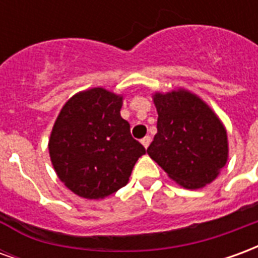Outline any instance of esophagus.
Wrapping results in <instances>:
<instances>
[{
	"label": "esophagus",
	"instance_id": "34e87169",
	"mask_svg": "<svg viewBox=\"0 0 258 258\" xmlns=\"http://www.w3.org/2000/svg\"><path fill=\"white\" fill-rule=\"evenodd\" d=\"M141 144L144 145V148H148V146L151 145V137H149V135H146L145 138H142V140H141Z\"/></svg>",
	"mask_w": 258,
	"mask_h": 258
}]
</instances>
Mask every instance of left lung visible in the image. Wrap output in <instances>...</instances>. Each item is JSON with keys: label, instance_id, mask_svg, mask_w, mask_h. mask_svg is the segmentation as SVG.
<instances>
[{"label": "left lung", "instance_id": "obj_1", "mask_svg": "<svg viewBox=\"0 0 258 258\" xmlns=\"http://www.w3.org/2000/svg\"><path fill=\"white\" fill-rule=\"evenodd\" d=\"M157 133L148 148L152 160L186 189L213 182L228 160L227 130L203 99L184 88L155 92Z\"/></svg>", "mask_w": 258, "mask_h": 258}]
</instances>
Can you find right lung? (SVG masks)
I'll return each instance as SVG.
<instances>
[{
  "mask_svg": "<svg viewBox=\"0 0 258 258\" xmlns=\"http://www.w3.org/2000/svg\"><path fill=\"white\" fill-rule=\"evenodd\" d=\"M123 95L102 87L81 91L60 109L48 149L55 173L84 199H103L127 185L145 148L120 116Z\"/></svg>",
  "mask_w": 258,
  "mask_h": 258,
  "instance_id": "1",
  "label": "right lung"
}]
</instances>
